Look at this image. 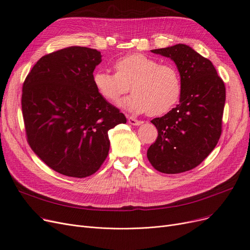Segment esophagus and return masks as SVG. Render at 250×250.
<instances>
[{"label": "esophagus", "mask_w": 250, "mask_h": 250, "mask_svg": "<svg viewBox=\"0 0 250 250\" xmlns=\"http://www.w3.org/2000/svg\"><path fill=\"white\" fill-rule=\"evenodd\" d=\"M128 118V123L129 124H131V125H134V126H139V125H141V121H139V120H137V119H135V118H133V117H127Z\"/></svg>", "instance_id": "obj_1"}]
</instances>
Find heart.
I'll return each mask as SVG.
<instances>
[{"instance_id": "heart-1", "label": "heart", "mask_w": 250, "mask_h": 250, "mask_svg": "<svg viewBox=\"0 0 250 250\" xmlns=\"http://www.w3.org/2000/svg\"><path fill=\"white\" fill-rule=\"evenodd\" d=\"M114 67L116 73L102 69L93 73L94 87L111 103L120 100L130 88L133 93L120 103L129 112L161 116L181 97V76L173 64H161L157 59L134 53L119 58Z\"/></svg>"}]
</instances>
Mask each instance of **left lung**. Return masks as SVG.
I'll return each instance as SVG.
<instances>
[{
    "label": "left lung",
    "mask_w": 250,
    "mask_h": 250,
    "mask_svg": "<svg viewBox=\"0 0 250 250\" xmlns=\"http://www.w3.org/2000/svg\"><path fill=\"white\" fill-rule=\"evenodd\" d=\"M151 53L176 64L182 92L176 108L151 120L159 135L147 149V159L159 172H186L203 162L220 139L225 84L208 59L189 45L178 43Z\"/></svg>",
    "instance_id": "1"
}]
</instances>
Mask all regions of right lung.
Instances as JSON below:
<instances>
[{
    "label": "right lung",
    "instance_id": "add662e5",
    "mask_svg": "<svg viewBox=\"0 0 250 250\" xmlns=\"http://www.w3.org/2000/svg\"><path fill=\"white\" fill-rule=\"evenodd\" d=\"M101 52L69 46L42 57L22 89L28 144L54 171L84 178L96 173L110 149L108 131L126 117L94 87Z\"/></svg>",
    "mask_w": 250,
    "mask_h": 250
}]
</instances>
